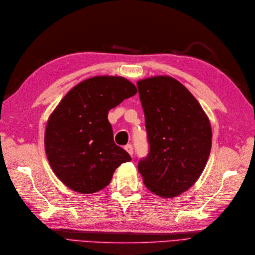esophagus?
Returning a JSON list of instances; mask_svg holds the SVG:
<instances>
[{
    "mask_svg": "<svg viewBox=\"0 0 255 255\" xmlns=\"http://www.w3.org/2000/svg\"><path fill=\"white\" fill-rule=\"evenodd\" d=\"M125 150L127 151V152L130 154V155H132L133 154V147L131 144H127V145H125Z\"/></svg>",
    "mask_w": 255,
    "mask_h": 255,
    "instance_id": "34e87169",
    "label": "esophagus"
}]
</instances>
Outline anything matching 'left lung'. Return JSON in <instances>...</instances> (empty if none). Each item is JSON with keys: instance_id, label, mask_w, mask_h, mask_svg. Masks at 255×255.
Listing matches in <instances>:
<instances>
[{"instance_id": "1", "label": "left lung", "mask_w": 255, "mask_h": 255, "mask_svg": "<svg viewBox=\"0 0 255 255\" xmlns=\"http://www.w3.org/2000/svg\"><path fill=\"white\" fill-rule=\"evenodd\" d=\"M143 108L149 153L138 171L149 191L175 197L202 174L211 149V128L202 106L171 77L137 82Z\"/></svg>"}]
</instances>
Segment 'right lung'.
Listing matches in <instances>:
<instances>
[{"mask_svg":"<svg viewBox=\"0 0 255 255\" xmlns=\"http://www.w3.org/2000/svg\"><path fill=\"white\" fill-rule=\"evenodd\" d=\"M137 93L121 77H94L69 92L47 123L48 161L64 185L81 194L106 187L130 155L114 142L108 112Z\"/></svg>","mask_w":255,"mask_h":255,"instance_id":"add662e5","label":"right lung"}]
</instances>
